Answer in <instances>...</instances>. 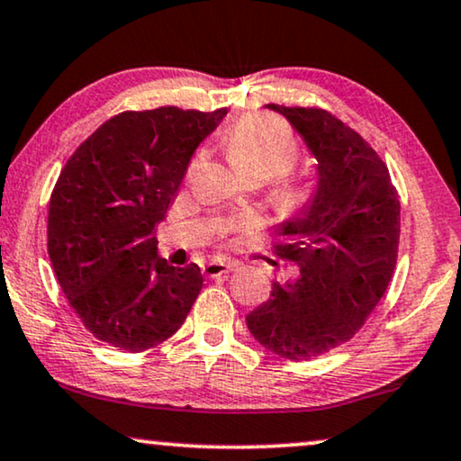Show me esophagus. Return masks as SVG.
I'll return each mask as SVG.
<instances>
[{"label":"esophagus","mask_w":461,"mask_h":461,"mask_svg":"<svg viewBox=\"0 0 461 461\" xmlns=\"http://www.w3.org/2000/svg\"><path fill=\"white\" fill-rule=\"evenodd\" d=\"M238 267V263H233V261H211V263H206L204 267H203V274L206 276V277H221L223 274H228V271H233Z\"/></svg>","instance_id":"1"}]
</instances>
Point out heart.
Masks as SVG:
<instances>
[{
    "label": "heart",
    "instance_id": "obj_1",
    "mask_svg": "<svg viewBox=\"0 0 461 461\" xmlns=\"http://www.w3.org/2000/svg\"><path fill=\"white\" fill-rule=\"evenodd\" d=\"M225 152L242 179H258L265 184L281 177L271 196L277 215L296 217L315 204L317 185L313 181L284 177L296 168L301 150L282 122L274 119L240 121L225 138ZM196 165L198 158H194L192 168Z\"/></svg>",
    "mask_w": 461,
    "mask_h": 461
}]
</instances>
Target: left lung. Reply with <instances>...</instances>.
Here are the masks:
<instances>
[{"mask_svg": "<svg viewBox=\"0 0 461 461\" xmlns=\"http://www.w3.org/2000/svg\"><path fill=\"white\" fill-rule=\"evenodd\" d=\"M317 160V200L277 225L274 252L298 265L246 315L250 334L277 357L309 361L345 345L394 274L401 204L391 173L361 135L323 108L280 106Z\"/></svg>", "mask_w": 461, "mask_h": 461, "instance_id": "obj_1", "label": "left lung"}]
</instances>
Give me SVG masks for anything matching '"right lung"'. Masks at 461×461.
I'll return each instance as SVG.
<instances>
[{
  "label": "right lung",
  "mask_w": 461,
  "mask_h": 461,
  "mask_svg": "<svg viewBox=\"0 0 461 461\" xmlns=\"http://www.w3.org/2000/svg\"><path fill=\"white\" fill-rule=\"evenodd\" d=\"M228 114L177 106L127 110L73 152L50 198L48 252L68 304L95 339L140 353L173 336L203 288L196 263L157 255L190 158Z\"/></svg>",
  "instance_id": "1"
}]
</instances>
